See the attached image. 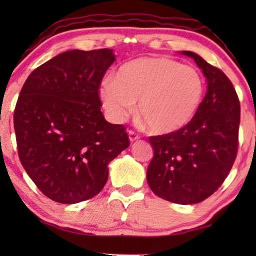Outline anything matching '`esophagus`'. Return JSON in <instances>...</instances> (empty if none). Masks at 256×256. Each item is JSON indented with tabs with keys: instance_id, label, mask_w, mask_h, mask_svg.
<instances>
[{
	"instance_id": "obj_1",
	"label": "esophagus",
	"mask_w": 256,
	"mask_h": 256,
	"mask_svg": "<svg viewBox=\"0 0 256 256\" xmlns=\"http://www.w3.org/2000/svg\"><path fill=\"white\" fill-rule=\"evenodd\" d=\"M128 136H129V141H130V142L138 141V140L140 138V135L136 134V132H132V130H129L128 132Z\"/></svg>"
}]
</instances>
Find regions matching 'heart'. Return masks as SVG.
<instances>
[{"mask_svg":"<svg viewBox=\"0 0 256 256\" xmlns=\"http://www.w3.org/2000/svg\"><path fill=\"white\" fill-rule=\"evenodd\" d=\"M204 96L197 70L164 57H144L121 65L104 79L99 98L108 116L121 122L134 112L152 134H172L190 124Z\"/></svg>","mask_w":256,"mask_h":256,"instance_id":"1","label":"heart"}]
</instances>
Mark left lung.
<instances>
[{
	"instance_id": "left-lung-1",
	"label": "left lung",
	"mask_w": 256,
	"mask_h": 256,
	"mask_svg": "<svg viewBox=\"0 0 256 256\" xmlns=\"http://www.w3.org/2000/svg\"><path fill=\"white\" fill-rule=\"evenodd\" d=\"M208 82L204 100L190 124L172 134L152 136L154 157L146 170L149 188L160 198L182 205L205 200L220 188L238 152L240 102L222 70L191 51Z\"/></svg>"
}]
</instances>
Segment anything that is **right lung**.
<instances>
[{
    "label": "right lung",
    "mask_w": 256,
    "mask_h": 256,
    "mask_svg": "<svg viewBox=\"0 0 256 256\" xmlns=\"http://www.w3.org/2000/svg\"><path fill=\"white\" fill-rule=\"evenodd\" d=\"M112 48L70 50L28 76L14 113L20 163L52 200L93 198L108 180V164L129 146L122 124L104 120L99 87L113 64Z\"/></svg>",
    "instance_id": "right-lung-1"
}]
</instances>
